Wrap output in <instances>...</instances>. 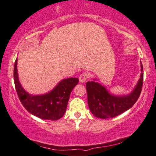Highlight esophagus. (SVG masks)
Returning a JSON list of instances; mask_svg holds the SVG:
<instances>
[{"mask_svg":"<svg viewBox=\"0 0 156 156\" xmlns=\"http://www.w3.org/2000/svg\"><path fill=\"white\" fill-rule=\"evenodd\" d=\"M88 75L86 73H83L79 76V81L80 83H85L86 81V80L88 79Z\"/></svg>","mask_w":156,"mask_h":156,"instance_id":"esophagus-1","label":"esophagus"}]
</instances>
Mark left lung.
Wrapping results in <instances>:
<instances>
[{"instance_id": "8db88e82", "label": "left lung", "mask_w": 156, "mask_h": 156, "mask_svg": "<svg viewBox=\"0 0 156 156\" xmlns=\"http://www.w3.org/2000/svg\"><path fill=\"white\" fill-rule=\"evenodd\" d=\"M140 76L135 88L126 95L111 93L97 78L86 83L89 109L96 118L106 119L115 117L129 110L140 96L143 86V66L140 62Z\"/></svg>"}]
</instances>
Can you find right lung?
<instances>
[{
    "label": "right lung",
    "instance_id": "add662e5",
    "mask_svg": "<svg viewBox=\"0 0 156 156\" xmlns=\"http://www.w3.org/2000/svg\"><path fill=\"white\" fill-rule=\"evenodd\" d=\"M18 60L14 65V83L20 102L32 115L43 120H56L65 114L70 94L78 84V78L63 79L49 92L41 95H32L27 92L20 84L17 68Z\"/></svg>",
    "mask_w": 156,
    "mask_h": 156
}]
</instances>
